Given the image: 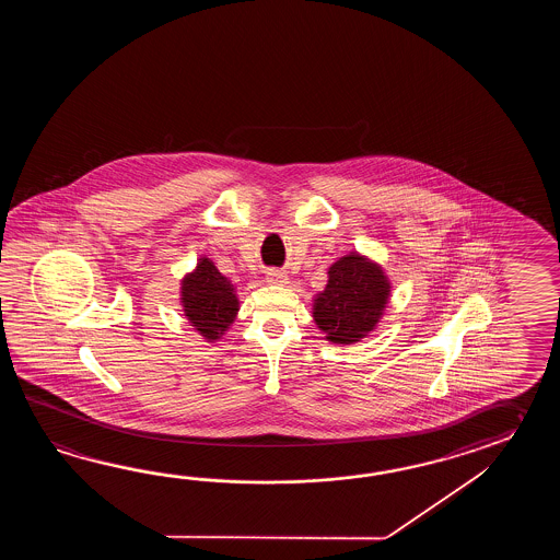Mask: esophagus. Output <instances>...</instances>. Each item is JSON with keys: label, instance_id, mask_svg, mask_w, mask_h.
I'll return each mask as SVG.
<instances>
[{"label": "esophagus", "instance_id": "34e87169", "mask_svg": "<svg viewBox=\"0 0 560 560\" xmlns=\"http://www.w3.org/2000/svg\"><path fill=\"white\" fill-rule=\"evenodd\" d=\"M266 280H268L270 284H284L288 278H285L284 272H280V270H268V272H266Z\"/></svg>", "mask_w": 560, "mask_h": 560}]
</instances>
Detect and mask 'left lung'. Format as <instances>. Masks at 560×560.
I'll list each match as a JSON object with an SVG mask.
<instances>
[{"label":"left lung","instance_id":"8db88e82","mask_svg":"<svg viewBox=\"0 0 560 560\" xmlns=\"http://www.w3.org/2000/svg\"><path fill=\"white\" fill-rule=\"evenodd\" d=\"M390 284L381 266L350 254L328 270V284L314 300V320L326 340L352 345L374 330L386 308Z\"/></svg>","mask_w":560,"mask_h":560}]
</instances>
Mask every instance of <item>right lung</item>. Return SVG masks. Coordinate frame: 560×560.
I'll use <instances>...</instances> for the list:
<instances>
[{
  "instance_id": "right-lung-1",
  "label": "right lung",
  "mask_w": 560,
  "mask_h": 560,
  "mask_svg": "<svg viewBox=\"0 0 560 560\" xmlns=\"http://www.w3.org/2000/svg\"><path fill=\"white\" fill-rule=\"evenodd\" d=\"M182 304L191 326L208 340H218L238 312L234 285L208 258H200L196 270L184 278Z\"/></svg>"
}]
</instances>
